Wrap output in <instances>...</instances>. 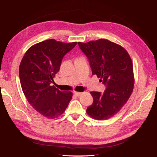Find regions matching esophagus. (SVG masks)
I'll return each mask as SVG.
<instances>
[{
	"mask_svg": "<svg viewBox=\"0 0 157 157\" xmlns=\"http://www.w3.org/2000/svg\"><path fill=\"white\" fill-rule=\"evenodd\" d=\"M74 94H75V95H76V96H81V95L82 94V93H81V92H77V91H75L74 92Z\"/></svg>",
	"mask_w": 157,
	"mask_h": 157,
	"instance_id": "obj_1",
	"label": "esophagus"
}]
</instances>
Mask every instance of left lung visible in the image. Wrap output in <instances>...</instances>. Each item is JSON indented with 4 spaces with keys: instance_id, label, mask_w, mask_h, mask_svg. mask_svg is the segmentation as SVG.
Listing matches in <instances>:
<instances>
[{
    "instance_id": "8db88e82",
    "label": "left lung",
    "mask_w": 157,
    "mask_h": 157,
    "mask_svg": "<svg viewBox=\"0 0 157 157\" xmlns=\"http://www.w3.org/2000/svg\"><path fill=\"white\" fill-rule=\"evenodd\" d=\"M89 59L92 74L106 86L104 93L91 92L93 103L86 113L94 119L106 120L116 114L127 103L134 88L132 60L122 47L106 39L78 42Z\"/></svg>"
}]
</instances>
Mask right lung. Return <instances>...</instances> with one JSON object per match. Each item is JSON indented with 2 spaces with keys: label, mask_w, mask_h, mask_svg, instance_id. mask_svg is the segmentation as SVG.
Masks as SVG:
<instances>
[{
  "label": "right lung",
  "mask_w": 157,
  "mask_h": 157,
  "mask_svg": "<svg viewBox=\"0 0 157 157\" xmlns=\"http://www.w3.org/2000/svg\"><path fill=\"white\" fill-rule=\"evenodd\" d=\"M76 43L55 39L36 43L25 52L19 66V78L25 97L38 113L50 119L60 116L72 99V92L60 91L52 83L64 56Z\"/></svg>",
  "instance_id": "obj_1"
}]
</instances>
